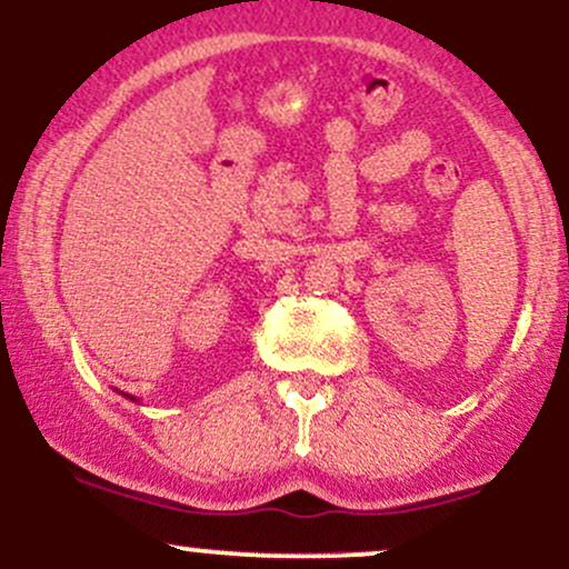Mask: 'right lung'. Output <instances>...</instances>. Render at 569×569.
<instances>
[{
	"instance_id": "right-lung-1",
	"label": "right lung",
	"mask_w": 569,
	"mask_h": 569,
	"mask_svg": "<svg viewBox=\"0 0 569 569\" xmlns=\"http://www.w3.org/2000/svg\"><path fill=\"white\" fill-rule=\"evenodd\" d=\"M123 397H129V399H132V402H137V399H134V397H132V395H123Z\"/></svg>"
}]
</instances>
